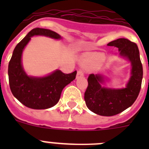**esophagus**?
I'll list each match as a JSON object with an SVG mask.
<instances>
[{
  "label": "esophagus",
  "instance_id": "esophagus-1",
  "mask_svg": "<svg viewBox=\"0 0 149 149\" xmlns=\"http://www.w3.org/2000/svg\"><path fill=\"white\" fill-rule=\"evenodd\" d=\"M84 77V72H83V71H81V70L77 71V76H76V77H77V78H79V77Z\"/></svg>",
  "mask_w": 149,
  "mask_h": 149
}]
</instances>
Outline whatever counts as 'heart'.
<instances>
[{"instance_id":"obj_1","label":"heart","mask_w":149,"mask_h":149,"mask_svg":"<svg viewBox=\"0 0 149 149\" xmlns=\"http://www.w3.org/2000/svg\"><path fill=\"white\" fill-rule=\"evenodd\" d=\"M103 60V57H102V55L101 54H92L90 56H89L86 59V61L87 63H89V64H92V65H96V64H98V63H101Z\"/></svg>"}]
</instances>
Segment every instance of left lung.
<instances>
[{"label":"left lung","instance_id":"obj_1","mask_svg":"<svg viewBox=\"0 0 149 149\" xmlns=\"http://www.w3.org/2000/svg\"><path fill=\"white\" fill-rule=\"evenodd\" d=\"M118 48L119 54L131 62V76L125 88L110 89L101 86L104 77L91 74L88 77V86L84 93L86 107L95 113L104 116L119 114L131 107L136 101L141 89L143 65L136 43L127 39H118L107 44Z\"/></svg>","mask_w":149,"mask_h":149}]
</instances>
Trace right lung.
<instances>
[{"instance_id": "add662e5", "label": "right lung", "mask_w": 149, "mask_h": 149, "mask_svg": "<svg viewBox=\"0 0 149 149\" xmlns=\"http://www.w3.org/2000/svg\"><path fill=\"white\" fill-rule=\"evenodd\" d=\"M39 35L61 39L58 33L51 30L39 27L33 29L15 46L9 63L8 75L12 93L22 104L31 109L45 110L57 104L63 88L75 79L77 72L65 74L56 70L42 77L27 75L22 67V52L31 37Z\"/></svg>"}]
</instances>
